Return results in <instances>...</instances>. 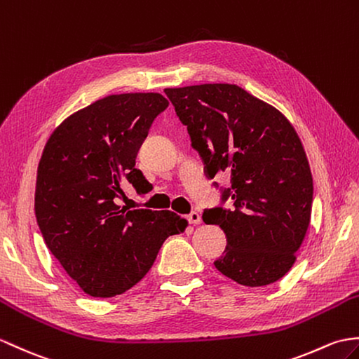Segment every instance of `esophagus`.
Segmentation results:
<instances>
[{"label": "esophagus", "mask_w": 359, "mask_h": 359, "mask_svg": "<svg viewBox=\"0 0 359 359\" xmlns=\"http://www.w3.org/2000/svg\"><path fill=\"white\" fill-rule=\"evenodd\" d=\"M187 219H188V222L191 224H200V223H202V217H200V214L196 212V211L191 212Z\"/></svg>", "instance_id": "esophagus-1"}]
</instances>
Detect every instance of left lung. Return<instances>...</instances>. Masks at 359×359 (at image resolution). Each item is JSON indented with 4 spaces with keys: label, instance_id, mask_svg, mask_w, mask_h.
Here are the masks:
<instances>
[{
    "label": "left lung",
    "instance_id": "8db88e82",
    "mask_svg": "<svg viewBox=\"0 0 359 359\" xmlns=\"http://www.w3.org/2000/svg\"><path fill=\"white\" fill-rule=\"evenodd\" d=\"M205 163L206 176L231 174L234 208L205 210L228 245L214 264L238 285L257 287L292 268L311 223L313 180L302 140L286 116L234 84L165 88Z\"/></svg>",
    "mask_w": 359,
    "mask_h": 359
}]
</instances>
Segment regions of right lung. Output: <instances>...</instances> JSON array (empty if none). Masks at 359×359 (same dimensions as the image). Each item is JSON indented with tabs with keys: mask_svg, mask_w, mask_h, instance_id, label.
Here are the masks:
<instances>
[{
	"mask_svg": "<svg viewBox=\"0 0 359 359\" xmlns=\"http://www.w3.org/2000/svg\"><path fill=\"white\" fill-rule=\"evenodd\" d=\"M159 93L110 95L69 116L38 165L35 214L50 252L90 297L121 295L145 277L163 241L188 222L172 211L118 205L123 188L148 193L136 156Z\"/></svg>",
	"mask_w": 359,
	"mask_h": 359,
	"instance_id": "right-lung-1",
	"label": "right lung"
}]
</instances>
